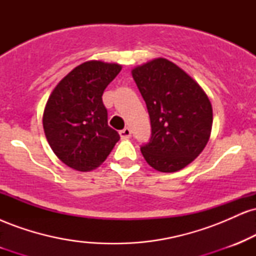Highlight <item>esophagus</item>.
I'll list each match as a JSON object with an SVG mask.
<instances>
[{
    "label": "esophagus",
    "mask_w": 256,
    "mask_h": 256,
    "mask_svg": "<svg viewBox=\"0 0 256 256\" xmlns=\"http://www.w3.org/2000/svg\"><path fill=\"white\" fill-rule=\"evenodd\" d=\"M119 134L122 140H126V138L131 137V130L128 128H122V131H119Z\"/></svg>",
    "instance_id": "obj_1"
}]
</instances>
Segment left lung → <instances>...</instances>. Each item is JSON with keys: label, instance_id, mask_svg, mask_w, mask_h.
<instances>
[{"label": "left lung", "instance_id": "left-lung-1", "mask_svg": "<svg viewBox=\"0 0 256 256\" xmlns=\"http://www.w3.org/2000/svg\"><path fill=\"white\" fill-rule=\"evenodd\" d=\"M132 77L150 118V140L140 146L146 161L160 172L184 168L210 140V98L189 74L162 58L132 70Z\"/></svg>", "mask_w": 256, "mask_h": 256}]
</instances>
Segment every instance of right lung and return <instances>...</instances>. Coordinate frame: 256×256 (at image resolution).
Segmentation results:
<instances>
[{
    "instance_id": "1",
    "label": "right lung",
    "mask_w": 256,
    "mask_h": 256,
    "mask_svg": "<svg viewBox=\"0 0 256 256\" xmlns=\"http://www.w3.org/2000/svg\"><path fill=\"white\" fill-rule=\"evenodd\" d=\"M122 71L118 64L88 61L72 70L52 90L43 128L55 155L71 168L90 171L107 158L119 134L108 126L102 95Z\"/></svg>"
}]
</instances>
